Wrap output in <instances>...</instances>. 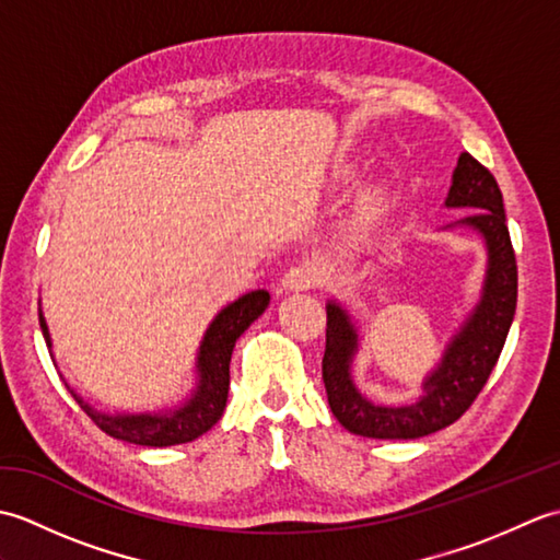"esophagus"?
I'll use <instances>...</instances> for the list:
<instances>
[{"label": "esophagus", "instance_id": "obj_1", "mask_svg": "<svg viewBox=\"0 0 560 560\" xmlns=\"http://www.w3.org/2000/svg\"><path fill=\"white\" fill-rule=\"evenodd\" d=\"M281 283L287 291H311L323 283V271L313 261H303V265H295L283 273Z\"/></svg>", "mask_w": 560, "mask_h": 560}]
</instances>
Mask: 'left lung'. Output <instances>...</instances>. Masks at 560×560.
<instances>
[{
  "instance_id": "8db88e82",
  "label": "left lung",
  "mask_w": 560,
  "mask_h": 560,
  "mask_svg": "<svg viewBox=\"0 0 560 560\" xmlns=\"http://www.w3.org/2000/svg\"><path fill=\"white\" fill-rule=\"evenodd\" d=\"M452 209H477L457 221L477 231L486 249L489 267L481 289V301L462 325L435 371L423 380V397L409 407H380L365 399L353 385L351 361L359 351V335L349 313L335 301L327 303V343L323 380L329 409L347 431L377 440H411L431 435L455 423L479 397L486 380L501 355L517 307V261L510 243L503 195L489 168L464 151L445 199Z\"/></svg>"
}]
</instances>
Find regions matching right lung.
Masks as SVG:
<instances>
[{
    "instance_id": "add662e5",
    "label": "right lung",
    "mask_w": 560,
    "mask_h": 560,
    "mask_svg": "<svg viewBox=\"0 0 560 560\" xmlns=\"http://www.w3.org/2000/svg\"><path fill=\"white\" fill-rule=\"evenodd\" d=\"M269 293L267 291H249L243 299L225 305L223 311L213 317L209 325L205 341L199 347L197 355V373L199 383L183 407L161 411V413H103L93 409L89 401H83L74 389L67 385L71 397L79 401V407L86 411L89 419L96 423L103 433H108L117 440H127L135 445L147 447H168L189 443V440L207 433L209 428L221 419L225 409V399H229V385H231V353L235 347V339L255 323V319L267 311ZM40 317V329L47 349L50 343V331H47L45 317Z\"/></svg>"
}]
</instances>
